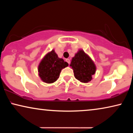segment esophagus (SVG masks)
Here are the masks:
<instances>
[{
    "label": "esophagus",
    "mask_w": 133,
    "mask_h": 133,
    "mask_svg": "<svg viewBox=\"0 0 133 133\" xmlns=\"http://www.w3.org/2000/svg\"><path fill=\"white\" fill-rule=\"evenodd\" d=\"M66 62L68 63V64H70V60L69 59H66Z\"/></svg>",
    "instance_id": "1"
}]
</instances>
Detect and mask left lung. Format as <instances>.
Here are the masks:
<instances>
[{
    "mask_svg": "<svg viewBox=\"0 0 133 133\" xmlns=\"http://www.w3.org/2000/svg\"><path fill=\"white\" fill-rule=\"evenodd\" d=\"M70 66L73 69L76 79L83 83L91 81L96 69L93 62L82 50H80L72 58Z\"/></svg>",
    "mask_w": 133,
    "mask_h": 133,
    "instance_id": "1",
    "label": "left lung"
}]
</instances>
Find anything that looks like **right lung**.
I'll return each mask as SVG.
<instances>
[{"label": "right lung", "mask_w": 133, "mask_h": 133, "mask_svg": "<svg viewBox=\"0 0 133 133\" xmlns=\"http://www.w3.org/2000/svg\"><path fill=\"white\" fill-rule=\"evenodd\" d=\"M67 66H68V63L63 59L58 57L57 54L52 50L40 63L38 68L39 75L45 82L53 83L59 78L62 69Z\"/></svg>", "instance_id": "right-lung-1"}]
</instances>
